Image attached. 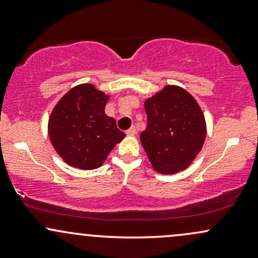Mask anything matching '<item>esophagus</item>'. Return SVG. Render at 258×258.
I'll return each mask as SVG.
<instances>
[{"mask_svg": "<svg viewBox=\"0 0 258 258\" xmlns=\"http://www.w3.org/2000/svg\"><path fill=\"white\" fill-rule=\"evenodd\" d=\"M126 133H127V135H128V136H135V135H136V127H135V126L130 127V128L126 131Z\"/></svg>", "mask_w": 258, "mask_h": 258, "instance_id": "obj_1", "label": "esophagus"}]
</instances>
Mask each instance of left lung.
<instances>
[{
  "label": "left lung",
  "mask_w": 258,
  "mask_h": 258,
  "mask_svg": "<svg viewBox=\"0 0 258 258\" xmlns=\"http://www.w3.org/2000/svg\"><path fill=\"white\" fill-rule=\"evenodd\" d=\"M148 126L141 142L154 170L173 174L197 158L206 137V122L199 104L178 86H166L144 103Z\"/></svg>",
  "instance_id": "8db88e82"
}]
</instances>
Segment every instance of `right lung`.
<instances>
[{"mask_svg":"<svg viewBox=\"0 0 258 258\" xmlns=\"http://www.w3.org/2000/svg\"><path fill=\"white\" fill-rule=\"evenodd\" d=\"M109 96L93 85L70 90L53 109L48 135L53 147L70 166L94 170L125 137L104 109Z\"/></svg>","mask_w":258,"mask_h":258,"instance_id":"add662e5","label":"right lung"}]
</instances>
